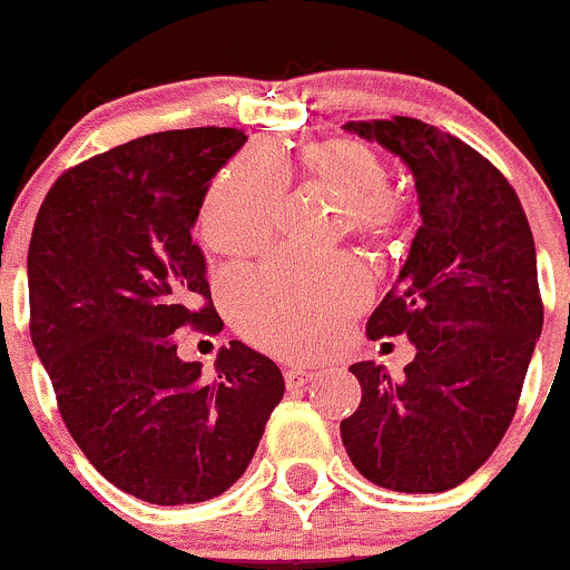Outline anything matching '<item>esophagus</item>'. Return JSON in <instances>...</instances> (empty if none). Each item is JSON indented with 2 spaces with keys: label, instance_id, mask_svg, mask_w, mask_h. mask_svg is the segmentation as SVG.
Wrapping results in <instances>:
<instances>
[{
  "label": "esophagus",
  "instance_id": "esophagus-1",
  "mask_svg": "<svg viewBox=\"0 0 570 570\" xmlns=\"http://www.w3.org/2000/svg\"><path fill=\"white\" fill-rule=\"evenodd\" d=\"M309 380H313V371H307V368H285V385L291 387V391H298V387L307 385Z\"/></svg>",
  "mask_w": 570,
  "mask_h": 570
}]
</instances>
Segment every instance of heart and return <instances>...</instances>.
<instances>
[{
    "label": "heart",
    "mask_w": 570,
    "mask_h": 570,
    "mask_svg": "<svg viewBox=\"0 0 570 570\" xmlns=\"http://www.w3.org/2000/svg\"><path fill=\"white\" fill-rule=\"evenodd\" d=\"M296 177L337 199L335 229L387 244L404 224V205L387 190L385 160L352 138L304 146ZM291 163L263 149L235 157L207 188L199 235L216 255H252L277 233ZM368 298V283L346 263L277 261L229 277L227 307L244 337L279 357H307Z\"/></svg>",
    "instance_id": "obj_1"
}]
</instances>
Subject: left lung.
<instances>
[{
  "label": "left lung",
  "mask_w": 570,
  "mask_h": 570,
  "mask_svg": "<svg viewBox=\"0 0 570 570\" xmlns=\"http://www.w3.org/2000/svg\"><path fill=\"white\" fill-rule=\"evenodd\" d=\"M348 132L402 157L419 190L421 227L368 337L407 335L415 360L393 380L348 365L363 387L341 438L354 469L399 493H443L493 454L515 415L543 330L532 229L504 174L465 140L393 116Z\"/></svg>",
  "instance_id": "obj_1"
}]
</instances>
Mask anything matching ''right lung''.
I'll use <instances>...</instances> for the list:
<instances>
[{
  "instance_id": "right-lung-1",
  "label": "right lung",
  "mask_w": 570,
  "mask_h": 570,
  "mask_svg": "<svg viewBox=\"0 0 570 570\" xmlns=\"http://www.w3.org/2000/svg\"><path fill=\"white\" fill-rule=\"evenodd\" d=\"M244 129L144 135L60 174L27 252L30 335L71 438L107 482L194 504L244 476L285 393L266 354L233 341L216 376L177 357V332H222L190 238Z\"/></svg>"
}]
</instances>
